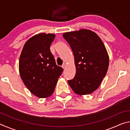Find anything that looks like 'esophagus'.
<instances>
[{
	"instance_id": "1",
	"label": "esophagus",
	"mask_w": 130,
	"mask_h": 130,
	"mask_svg": "<svg viewBox=\"0 0 130 130\" xmlns=\"http://www.w3.org/2000/svg\"><path fill=\"white\" fill-rule=\"evenodd\" d=\"M62 67L63 69H65L66 68V65L65 64V63H63V64L62 65Z\"/></svg>"
}]
</instances>
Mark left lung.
<instances>
[{
	"label": "left lung",
	"instance_id": "left-lung-1",
	"mask_svg": "<svg viewBox=\"0 0 130 130\" xmlns=\"http://www.w3.org/2000/svg\"><path fill=\"white\" fill-rule=\"evenodd\" d=\"M63 37L73 51L76 75L68 84L76 93L88 94L98 88L106 75L109 57L104 43L89 30L65 32Z\"/></svg>",
	"mask_w": 130,
	"mask_h": 130
}]
</instances>
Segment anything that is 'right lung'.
I'll list each match as a JSON object with an SVG mask.
<instances>
[{
	"mask_svg": "<svg viewBox=\"0 0 130 130\" xmlns=\"http://www.w3.org/2000/svg\"><path fill=\"white\" fill-rule=\"evenodd\" d=\"M54 34L36 35L26 42L19 62V73L26 87L39 98L52 95L63 68L56 65L50 50Z\"/></svg>",
	"mask_w": 130,
	"mask_h": 130,
	"instance_id": "1",
	"label": "right lung"
}]
</instances>
